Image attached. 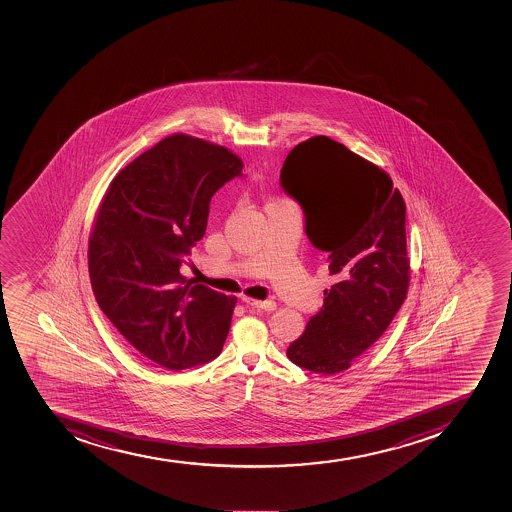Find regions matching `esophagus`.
<instances>
[{
  "instance_id": "1",
  "label": "esophagus",
  "mask_w": 512,
  "mask_h": 512,
  "mask_svg": "<svg viewBox=\"0 0 512 512\" xmlns=\"http://www.w3.org/2000/svg\"><path fill=\"white\" fill-rule=\"evenodd\" d=\"M247 305L250 307L258 308V310H265V312H273L275 308H277V303L272 302V300H254V298H242Z\"/></svg>"
}]
</instances>
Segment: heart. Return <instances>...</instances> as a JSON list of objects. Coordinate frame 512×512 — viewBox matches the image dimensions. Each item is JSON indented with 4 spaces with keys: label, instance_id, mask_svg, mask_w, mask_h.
<instances>
[{
    "label": "heart",
    "instance_id": "obj_1",
    "mask_svg": "<svg viewBox=\"0 0 512 512\" xmlns=\"http://www.w3.org/2000/svg\"><path fill=\"white\" fill-rule=\"evenodd\" d=\"M275 202H277V200H275Z\"/></svg>",
    "mask_w": 512,
    "mask_h": 512
}]
</instances>
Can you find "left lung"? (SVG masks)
<instances>
[{
  "label": "left lung",
  "instance_id": "obj_1",
  "mask_svg": "<svg viewBox=\"0 0 512 512\" xmlns=\"http://www.w3.org/2000/svg\"><path fill=\"white\" fill-rule=\"evenodd\" d=\"M280 182L335 277L288 360L322 375L350 368L390 327L409 287L406 205L381 167L327 136L293 147Z\"/></svg>",
  "mask_w": 512,
  "mask_h": 512
}]
</instances>
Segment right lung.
<instances>
[{
    "mask_svg": "<svg viewBox=\"0 0 512 512\" xmlns=\"http://www.w3.org/2000/svg\"><path fill=\"white\" fill-rule=\"evenodd\" d=\"M244 162L227 147L172 134L119 171L89 237L94 297L117 331L167 370L220 355L237 298L182 277L204 237L212 195Z\"/></svg>",
    "mask_w": 512,
    "mask_h": 512,
    "instance_id": "1",
    "label": "right lung"
}]
</instances>
